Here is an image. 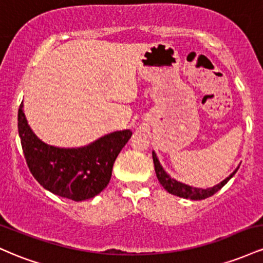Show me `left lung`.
Returning a JSON list of instances; mask_svg holds the SVG:
<instances>
[{"instance_id": "1", "label": "left lung", "mask_w": 263, "mask_h": 263, "mask_svg": "<svg viewBox=\"0 0 263 263\" xmlns=\"http://www.w3.org/2000/svg\"><path fill=\"white\" fill-rule=\"evenodd\" d=\"M152 156H153V163H155V171H156L157 178H158L159 183L162 184L163 188L167 190L168 193H171V194L177 195V197H180L184 199H192V200H201V199L209 198V197H211V195H214L216 192H218V190L221 189L222 186H224L225 184L231 179V177L234 176L237 171L236 170L235 172H232L230 176L226 178L225 180H222L221 183L218 184V185L213 186V188L198 189V188H193V186L185 185V184L179 183V182H177V180L172 179V178L168 176L164 171H163L162 165L159 164V161H158V158H157L155 152L152 153Z\"/></svg>"}]
</instances>
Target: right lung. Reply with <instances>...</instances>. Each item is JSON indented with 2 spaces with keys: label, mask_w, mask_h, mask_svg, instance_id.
I'll return each mask as SVG.
<instances>
[{
  "label": "right lung",
  "mask_w": 263,
  "mask_h": 263,
  "mask_svg": "<svg viewBox=\"0 0 263 263\" xmlns=\"http://www.w3.org/2000/svg\"><path fill=\"white\" fill-rule=\"evenodd\" d=\"M18 134L27 165L35 180L53 194L74 201L93 198L106 188L114 163L132 136L129 129H125L81 148L48 146L29 128L23 101L18 108Z\"/></svg>",
  "instance_id": "1"
}]
</instances>
